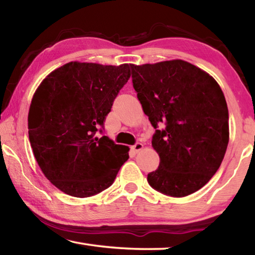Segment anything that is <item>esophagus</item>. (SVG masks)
Listing matches in <instances>:
<instances>
[{
    "label": "esophagus",
    "instance_id": "esophagus-1",
    "mask_svg": "<svg viewBox=\"0 0 255 255\" xmlns=\"http://www.w3.org/2000/svg\"><path fill=\"white\" fill-rule=\"evenodd\" d=\"M143 148V144L139 143V141H137V143H135V145L131 146V149L133 150V152H139V150Z\"/></svg>",
    "mask_w": 255,
    "mask_h": 255
}]
</instances>
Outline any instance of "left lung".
Listing matches in <instances>:
<instances>
[{
  "label": "left lung",
  "mask_w": 255,
  "mask_h": 255,
  "mask_svg": "<svg viewBox=\"0 0 255 255\" xmlns=\"http://www.w3.org/2000/svg\"><path fill=\"white\" fill-rule=\"evenodd\" d=\"M131 79L159 155L157 170L147 175L149 185L175 198L198 191L219 169L230 139L221 86L180 59L131 65Z\"/></svg>",
  "instance_id": "left-lung-1"
}]
</instances>
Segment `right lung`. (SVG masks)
Instances as JSON below:
<instances>
[{
  "mask_svg": "<svg viewBox=\"0 0 255 255\" xmlns=\"http://www.w3.org/2000/svg\"><path fill=\"white\" fill-rule=\"evenodd\" d=\"M130 67L72 62L51 72L34 93L28 115L32 152L46 178L66 195H98L128 159L127 146L96 133H103Z\"/></svg>",
  "mask_w": 255,
  "mask_h": 255,
  "instance_id": "obj_1",
  "label": "right lung"
}]
</instances>
